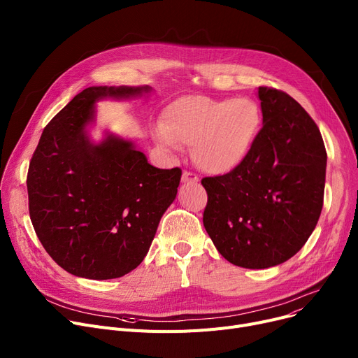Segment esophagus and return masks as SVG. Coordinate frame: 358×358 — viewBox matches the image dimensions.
<instances>
[{
  "label": "esophagus",
  "instance_id": "esophagus-1",
  "mask_svg": "<svg viewBox=\"0 0 358 358\" xmlns=\"http://www.w3.org/2000/svg\"><path fill=\"white\" fill-rule=\"evenodd\" d=\"M197 181H199L197 174L190 173V171H184V173H182L181 182H184V184H189V182H197Z\"/></svg>",
  "mask_w": 358,
  "mask_h": 358
}]
</instances>
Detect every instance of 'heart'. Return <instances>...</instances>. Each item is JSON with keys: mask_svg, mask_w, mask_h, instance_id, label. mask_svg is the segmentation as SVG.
I'll use <instances>...</instances> for the list:
<instances>
[{"mask_svg": "<svg viewBox=\"0 0 358 358\" xmlns=\"http://www.w3.org/2000/svg\"><path fill=\"white\" fill-rule=\"evenodd\" d=\"M261 127V108L252 99L189 96L165 108L157 139L176 152L181 145L192 146L201 169L224 174L250 157Z\"/></svg>", "mask_w": 358, "mask_h": 358, "instance_id": "b5f03b06", "label": "heart"}]
</instances>
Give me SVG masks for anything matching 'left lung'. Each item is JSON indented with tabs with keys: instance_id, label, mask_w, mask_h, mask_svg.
<instances>
[{
	"instance_id": "obj_1",
	"label": "left lung",
	"mask_w": 358,
	"mask_h": 358,
	"mask_svg": "<svg viewBox=\"0 0 358 358\" xmlns=\"http://www.w3.org/2000/svg\"><path fill=\"white\" fill-rule=\"evenodd\" d=\"M262 127L250 157L206 177L203 224L232 264L268 268L292 258L324 206L327 150L313 119L285 91L258 88Z\"/></svg>"
}]
</instances>
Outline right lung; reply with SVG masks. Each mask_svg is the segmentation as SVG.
<instances>
[{
  "label": "right lung",
  "instance_id": "obj_1",
  "mask_svg": "<svg viewBox=\"0 0 358 358\" xmlns=\"http://www.w3.org/2000/svg\"><path fill=\"white\" fill-rule=\"evenodd\" d=\"M150 87H88L45 127L27 173L29 212L56 264L91 280L122 277L143 261L181 169L150 165L131 141L91 142L96 101L139 97Z\"/></svg>",
  "mask_w": 358,
  "mask_h": 358
}]
</instances>
